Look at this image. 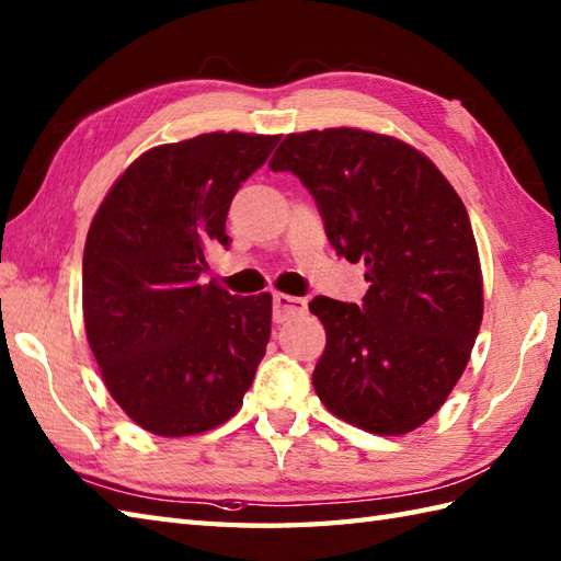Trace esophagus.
<instances>
[{
	"mask_svg": "<svg viewBox=\"0 0 561 561\" xmlns=\"http://www.w3.org/2000/svg\"><path fill=\"white\" fill-rule=\"evenodd\" d=\"M272 301H274V320H277V323H284V320L306 313V301L296 299V296L277 291L272 296Z\"/></svg>",
	"mask_w": 561,
	"mask_h": 561,
	"instance_id": "obj_1",
	"label": "esophagus"
}]
</instances>
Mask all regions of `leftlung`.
Masks as SVG:
<instances>
[{"instance_id":"1","label":"left lung","mask_w":561,"mask_h":561,"mask_svg":"<svg viewBox=\"0 0 561 561\" xmlns=\"http://www.w3.org/2000/svg\"><path fill=\"white\" fill-rule=\"evenodd\" d=\"M270 169L299 175L337 255L366 265L362 306L308 304L328 337L320 402L364 432H414L456 388L482 325L468 209L422 151L368 129L287 135Z\"/></svg>"}]
</instances>
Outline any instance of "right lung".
I'll use <instances>...</instances> for the list:
<instances>
[{"label":"right lung","instance_id":"add662e5","mask_svg":"<svg viewBox=\"0 0 561 561\" xmlns=\"http://www.w3.org/2000/svg\"><path fill=\"white\" fill-rule=\"evenodd\" d=\"M279 135L209 133L141 153L117 178L83 248V325L103 383L147 432H209L241 410L265 356L272 296L199 284L226 214Z\"/></svg>","mask_w":561,"mask_h":561}]
</instances>
